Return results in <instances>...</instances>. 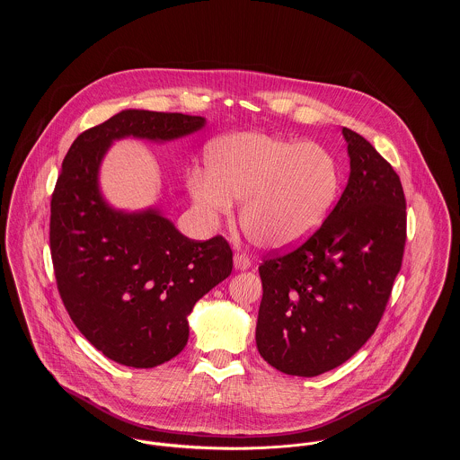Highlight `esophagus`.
Instances as JSON below:
<instances>
[{"instance_id":"1","label":"esophagus","mask_w":460,"mask_h":460,"mask_svg":"<svg viewBox=\"0 0 460 460\" xmlns=\"http://www.w3.org/2000/svg\"><path fill=\"white\" fill-rule=\"evenodd\" d=\"M234 265L237 270H246L252 267V261L244 253H235L234 255Z\"/></svg>"}]
</instances>
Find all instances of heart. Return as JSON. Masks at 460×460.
<instances>
[{
    "label": "heart",
    "mask_w": 460,
    "mask_h": 460,
    "mask_svg": "<svg viewBox=\"0 0 460 460\" xmlns=\"http://www.w3.org/2000/svg\"><path fill=\"white\" fill-rule=\"evenodd\" d=\"M205 170L188 177L193 199L212 216L228 214L232 199H244L241 228L263 250H288L310 239L341 188L340 164L326 146L261 132L210 143Z\"/></svg>",
    "instance_id": "1"
}]
</instances>
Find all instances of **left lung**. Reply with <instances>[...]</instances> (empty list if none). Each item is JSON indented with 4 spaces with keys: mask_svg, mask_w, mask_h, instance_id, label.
Wrapping results in <instances>:
<instances>
[{
    "mask_svg": "<svg viewBox=\"0 0 460 460\" xmlns=\"http://www.w3.org/2000/svg\"><path fill=\"white\" fill-rule=\"evenodd\" d=\"M350 175L324 225L299 248L259 267L257 349L287 376L315 377L374 334L405 246V197L392 164L343 128Z\"/></svg>",
    "mask_w": 460,
    "mask_h": 460,
    "instance_id": "left-lung-1",
    "label": "left lung"
}]
</instances>
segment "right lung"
Returning <instances> with one entry per match:
<instances>
[{
    "label": "right lung",
    "mask_w": 460,
    "mask_h": 460,
    "mask_svg": "<svg viewBox=\"0 0 460 460\" xmlns=\"http://www.w3.org/2000/svg\"><path fill=\"white\" fill-rule=\"evenodd\" d=\"M203 126V117L126 110L81 132L64 159L49 223L58 292L75 328L120 365L152 368L175 358L195 303L234 262L221 235L193 241L157 208H113L99 188L101 163L115 139L172 141Z\"/></svg>",
    "instance_id": "obj_1"
}]
</instances>
